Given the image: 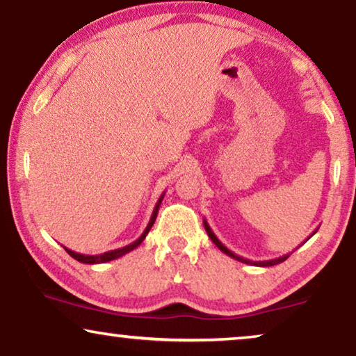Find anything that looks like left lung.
Instances as JSON below:
<instances>
[{"mask_svg": "<svg viewBox=\"0 0 356 356\" xmlns=\"http://www.w3.org/2000/svg\"><path fill=\"white\" fill-rule=\"evenodd\" d=\"M204 228H206V232H207V235H209V238H211L212 240V243L213 245H216L218 250H220L222 252H225L227 256H230V257H233V259H236V261H240V262H245V264H251V266H259V267H269V266H275V264H280V262H284L285 259H289V256L290 254H284V256H280V257H275V259H269V261H250V259H245V257H241V256H238V254H235V252L233 251H230L228 250V248L223 245V243L218 240V238L216 236V233L212 232V228L209 227V223H207V220L206 218H204ZM316 233V232H314ZM313 233V235H314ZM311 235V236H313ZM311 236H308V238H311ZM308 238H306V240H308Z\"/></svg>", "mask_w": 356, "mask_h": 356, "instance_id": "8db88e82", "label": "left lung"}]
</instances>
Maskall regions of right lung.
Wrapping results in <instances>:
<instances>
[{
	"mask_svg": "<svg viewBox=\"0 0 356 356\" xmlns=\"http://www.w3.org/2000/svg\"><path fill=\"white\" fill-rule=\"evenodd\" d=\"M163 196H165V193L162 194V196L159 197L157 204H155L154 212H152V217H150V220H149V223H147V227H145V230L143 232V235H140L136 241L131 243V245H128V246H123V248H118V250H111V251L102 252V254H95V256H90V254H81V252H74V251H71V250H67V248H65V250L67 251V254H70L71 257H74L76 261L82 262V264H102V262H110V261H113V259H118V257L124 256L126 252H129V251L136 250V248H138V246L140 245V243L144 241V238L147 236V233L150 232V228H152L154 222H155V218H157L159 207H160V204H162V199H163Z\"/></svg>",
	"mask_w": 356,
	"mask_h": 356,
	"instance_id": "obj_1",
	"label": "right lung"
}]
</instances>
